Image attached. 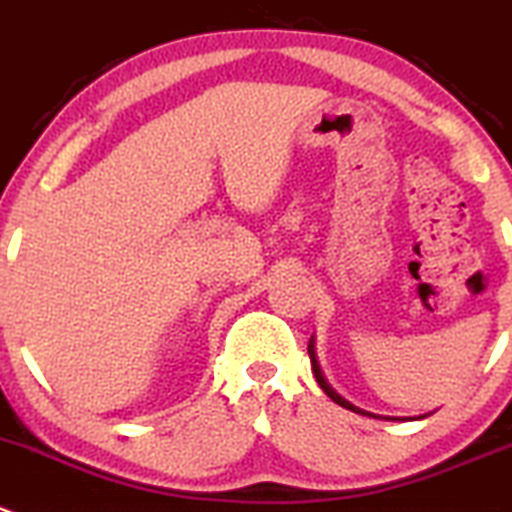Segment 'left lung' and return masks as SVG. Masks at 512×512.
Segmentation results:
<instances>
[{"instance_id":"1","label":"left lung","mask_w":512,"mask_h":512,"mask_svg":"<svg viewBox=\"0 0 512 512\" xmlns=\"http://www.w3.org/2000/svg\"><path fill=\"white\" fill-rule=\"evenodd\" d=\"M309 357H311V369H314V377H316V382H319V387L324 389V394L326 397H332L334 402H337V405H342V407H347V410H352V412H359V415H367V412H362V410H357V407L354 405H349L347 399H342L339 397L337 392H334L332 387H329V384H326V379H324V374H321V369H319V364H316V354H314V342L309 344Z\"/></svg>"}]
</instances>
